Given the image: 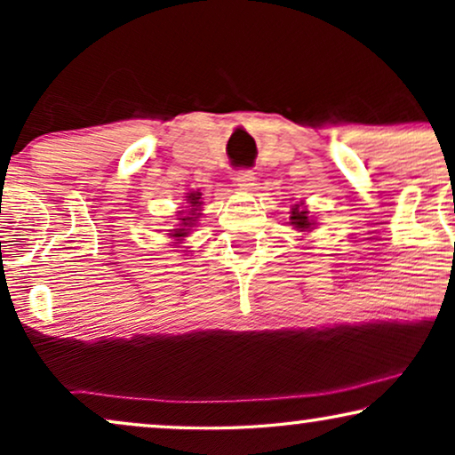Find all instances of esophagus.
<instances>
[{
	"label": "esophagus",
	"mask_w": 455,
	"mask_h": 455,
	"mask_svg": "<svg viewBox=\"0 0 455 455\" xmlns=\"http://www.w3.org/2000/svg\"><path fill=\"white\" fill-rule=\"evenodd\" d=\"M234 180H235V184L242 186V188H251V186H254V180H257V176H254L252 170H238L234 173Z\"/></svg>",
	"instance_id": "1"
}]
</instances>
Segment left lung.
<instances>
[{"label": "left lung", "mask_w": 455, "mask_h": 455, "mask_svg": "<svg viewBox=\"0 0 455 455\" xmlns=\"http://www.w3.org/2000/svg\"><path fill=\"white\" fill-rule=\"evenodd\" d=\"M291 226L294 228H298L302 232V229H308L310 226H313V223H310V217H308V211L307 209H302L300 204H296L294 209H291Z\"/></svg>", "instance_id": "left-lung-1"}]
</instances>
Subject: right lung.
<instances>
[{
  "mask_svg": "<svg viewBox=\"0 0 455 455\" xmlns=\"http://www.w3.org/2000/svg\"><path fill=\"white\" fill-rule=\"evenodd\" d=\"M188 203H190V211H188V215L186 217H182V226H186V228H190L192 226V221H196V213L195 211L201 207V195H190L188 196ZM184 213V211H182ZM173 235H176V238H182V235H186V229H178V232H173Z\"/></svg>",
  "mask_w": 455,
  "mask_h": 455,
  "instance_id": "1",
  "label": "right lung"
}]
</instances>
